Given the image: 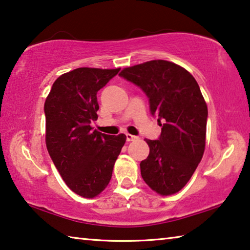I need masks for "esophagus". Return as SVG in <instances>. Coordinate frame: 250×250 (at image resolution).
Returning <instances> with one entry per match:
<instances>
[{"instance_id": "34e87169", "label": "esophagus", "mask_w": 250, "mask_h": 250, "mask_svg": "<svg viewBox=\"0 0 250 250\" xmlns=\"http://www.w3.org/2000/svg\"><path fill=\"white\" fill-rule=\"evenodd\" d=\"M137 139H138V137H135V135H132V134L126 133V141H128V142H130V141H134V140H137Z\"/></svg>"}]
</instances>
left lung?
<instances>
[{"mask_svg": "<svg viewBox=\"0 0 250 250\" xmlns=\"http://www.w3.org/2000/svg\"><path fill=\"white\" fill-rule=\"evenodd\" d=\"M121 77L140 87L158 117L161 135L146 140L149 156L141 161L142 179L160 195L182 189L205 150L207 105L195 78L167 61H150L125 68Z\"/></svg>", "mask_w": 250, "mask_h": 250, "instance_id": "obj_1", "label": "left lung"}]
</instances>
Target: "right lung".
<instances>
[{"mask_svg": "<svg viewBox=\"0 0 250 250\" xmlns=\"http://www.w3.org/2000/svg\"><path fill=\"white\" fill-rule=\"evenodd\" d=\"M120 68L82 67L59 76L44 105L46 146L67 186L92 198L107 188L126 137L98 132L90 124L99 109L97 92Z\"/></svg>", "mask_w": 250, "mask_h": 250, "instance_id": "obj_1", "label": "right lung"}]
</instances>
